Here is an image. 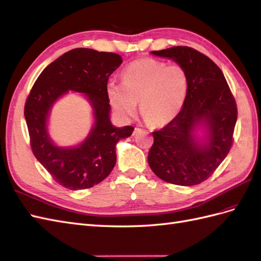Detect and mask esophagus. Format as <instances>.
Instances as JSON below:
<instances>
[{
	"mask_svg": "<svg viewBox=\"0 0 261 261\" xmlns=\"http://www.w3.org/2000/svg\"><path fill=\"white\" fill-rule=\"evenodd\" d=\"M141 131H142V129H140V128H136V129H135V135H136V133H138V132H141Z\"/></svg>",
	"mask_w": 261,
	"mask_h": 261,
	"instance_id": "34e87169",
	"label": "esophagus"
}]
</instances>
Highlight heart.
<instances>
[{
    "label": "heart",
    "mask_w": 261,
    "mask_h": 261,
    "mask_svg": "<svg viewBox=\"0 0 261 261\" xmlns=\"http://www.w3.org/2000/svg\"><path fill=\"white\" fill-rule=\"evenodd\" d=\"M106 93L120 116H135L140 100L141 114L151 124L162 126L180 113L188 93V76L180 65L142 58L125 66L122 83L109 82Z\"/></svg>",
    "instance_id": "b5f03b06"
}]
</instances>
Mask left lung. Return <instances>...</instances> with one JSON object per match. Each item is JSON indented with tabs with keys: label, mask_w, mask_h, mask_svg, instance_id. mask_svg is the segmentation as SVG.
<instances>
[{
	"label": "left lung",
	"mask_w": 261,
	"mask_h": 261,
	"mask_svg": "<svg viewBox=\"0 0 261 261\" xmlns=\"http://www.w3.org/2000/svg\"><path fill=\"white\" fill-rule=\"evenodd\" d=\"M151 54L181 66L188 76V93L174 120L153 132L148 165L164 181L199 185L213 174L233 144L236 102L219 66L201 52L178 46Z\"/></svg>",
	"instance_id": "8db88e82"
}]
</instances>
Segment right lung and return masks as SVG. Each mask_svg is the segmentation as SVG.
Listing matches in <instances>:
<instances>
[{
  "label": "right lung",
  "mask_w": 261,
  "mask_h": 261,
  "mask_svg": "<svg viewBox=\"0 0 261 261\" xmlns=\"http://www.w3.org/2000/svg\"><path fill=\"white\" fill-rule=\"evenodd\" d=\"M121 63L122 58L113 52L70 50L41 72L28 96L24 115L34 155L65 188L87 189L105 179L115 167L119 140L135 130L130 125L118 128L110 121L107 82ZM70 90L88 99L94 124L80 145L60 147L48 135V117L54 103Z\"/></svg>",
  "instance_id": "add662e5"
}]
</instances>
